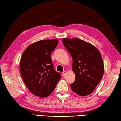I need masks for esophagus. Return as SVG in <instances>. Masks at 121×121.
<instances>
[{
    "mask_svg": "<svg viewBox=\"0 0 121 121\" xmlns=\"http://www.w3.org/2000/svg\"><path fill=\"white\" fill-rule=\"evenodd\" d=\"M66 75V71H64V72H63V76H65Z\"/></svg>",
    "mask_w": 121,
    "mask_h": 121,
    "instance_id": "1",
    "label": "esophagus"
}]
</instances>
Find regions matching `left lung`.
Returning <instances> with one entry per match:
<instances>
[{"instance_id":"1","label":"left lung","mask_w":121,"mask_h":121,"mask_svg":"<svg viewBox=\"0 0 121 121\" xmlns=\"http://www.w3.org/2000/svg\"><path fill=\"white\" fill-rule=\"evenodd\" d=\"M62 42L73 58L72 69L76 79L70 84L71 89L81 96L91 94L103 76L100 52L91 43L78 38H63Z\"/></svg>"}]
</instances>
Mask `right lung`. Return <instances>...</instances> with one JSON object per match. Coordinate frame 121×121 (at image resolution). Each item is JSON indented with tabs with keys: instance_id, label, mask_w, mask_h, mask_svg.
Returning a JSON list of instances; mask_svg holds the SVG:
<instances>
[{
	"instance_id": "add662e5",
	"label": "right lung",
	"mask_w": 121,
	"mask_h": 121,
	"mask_svg": "<svg viewBox=\"0 0 121 121\" xmlns=\"http://www.w3.org/2000/svg\"><path fill=\"white\" fill-rule=\"evenodd\" d=\"M58 40H42L30 44L21 58L20 72L23 81L33 94L46 97L54 91L61 79L54 69L51 55Z\"/></svg>"
}]
</instances>
